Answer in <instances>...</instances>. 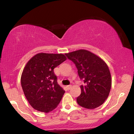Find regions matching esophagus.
I'll return each instance as SVG.
<instances>
[{
    "mask_svg": "<svg viewBox=\"0 0 134 134\" xmlns=\"http://www.w3.org/2000/svg\"><path fill=\"white\" fill-rule=\"evenodd\" d=\"M66 87L68 90H70L71 88V85H68L66 86Z\"/></svg>",
    "mask_w": 134,
    "mask_h": 134,
    "instance_id": "esophagus-1",
    "label": "esophagus"
}]
</instances>
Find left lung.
<instances>
[{"label": "left lung", "mask_w": 134, "mask_h": 134, "mask_svg": "<svg viewBox=\"0 0 134 134\" xmlns=\"http://www.w3.org/2000/svg\"><path fill=\"white\" fill-rule=\"evenodd\" d=\"M74 63L80 79L81 94L77 102L82 107L92 109L105 102L109 94L112 80L109 69L104 61L85 49L65 54Z\"/></svg>", "instance_id": "left-lung-1"}]
</instances>
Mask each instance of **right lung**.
<instances>
[{"mask_svg":"<svg viewBox=\"0 0 134 134\" xmlns=\"http://www.w3.org/2000/svg\"><path fill=\"white\" fill-rule=\"evenodd\" d=\"M66 59L63 54L39 53L27 63L21 82L25 96L34 109L48 113L57 107L65 91L58 84L54 69Z\"/></svg>","mask_w":134,"mask_h":134,"instance_id":"1","label":"right lung"}]
</instances>
